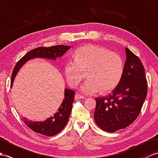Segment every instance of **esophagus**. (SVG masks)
Returning a JSON list of instances; mask_svg holds the SVG:
<instances>
[{
  "mask_svg": "<svg viewBox=\"0 0 158 158\" xmlns=\"http://www.w3.org/2000/svg\"><path fill=\"white\" fill-rule=\"evenodd\" d=\"M84 98V97L83 96L79 94H76L75 96V100H79V99H83Z\"/></svg>",
  "mask_w": 158,
  "mask_h": 158,
  "instance_id": "obj_1",
  "label": "esophagus"
}]
</instances>
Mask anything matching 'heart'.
Masks as SVG:
<instances>
[{"label":"heart","mask_w":158,"mask_h":158,"mask_svg":"<svg viewBox=\"0 0 158 158\" xmlns=\"http://www.w3.org/2000/svg\"><path fill=\"white\" fill-rule=\"evenodd\" d=\"M75 61L69 60L64 66L67 82L76 87L87 75L88 79L81 87L85 94H94L100 90L106 93L115 89L122 79L123 61L122 57L98 45H85L74 53Z\"/></svg>","instance_id":"obj_1"}]
</instances>
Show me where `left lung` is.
I'll use <instances>...</instances> for the list:
<instances>
[{
  "mask_svg": "<svg viewBox=\"0 0 158 158\" xmlns=\"http://www.w3.org/2000/svg\"><path fill=\"white\" fill-rule=\"evenodd\" d=\"M125 50L126 60L119 84L110 94L95 98L94 121L100 129L108 132L125 128L135 122L147 94L141 61L129 49Z\"/></svg>",
  "mask_w": 158,
  "mask_h": 158,
  "instance_id": "1",
  "label": "left lung"
}]
</instances>
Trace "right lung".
<instances>
[{"label":"right lung","mask_w":158,"mask_h":158,"mask_svg":"<svg viewBox=\"0 0 158 158\" xmlns=\"http://www.w3.org/2000/svg\"><path fill=\"white\" fill-rule=\"evenodd\" d=\"M70 48V46L55 45L49 48H37L28 52L17 62L11 75V88L17 73L22 66L28 60L36 58H47L55 60L58 57L62 56ZM75 92L70 89H64V99L59 107L58 112L53 116L49 117L43 122H32L22 117L23 122L34 132L45 136H52L59 133L68 122L71 113L73 103Z\"/></svg>","instance_id":"1"}]
</instances>
